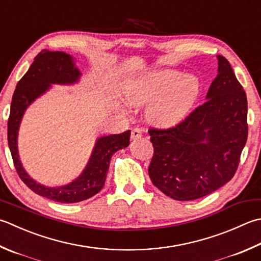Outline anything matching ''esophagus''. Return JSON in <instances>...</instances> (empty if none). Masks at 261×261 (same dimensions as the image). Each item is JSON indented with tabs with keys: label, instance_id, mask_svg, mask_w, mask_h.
Returning a JSON list of instances; mask_svg holds the SVG:
<instances>
[{
	"label": "esophagus",
	"instance_id": "obj_1",
	"mask_svg": "<svg viewBox=\"0 0 261 261\" xmlns=\"http://www.w3.org/2000/svg\"><path fill=\"white\" fill-rule=\"evenodd\" d=\"M141 136H142V132L140 129H138V127H136V129L131 131V139L132 140L139 139V138H141Z\"/></svg>",
	"mask_w": 261,
	"mask_h": 261
}]
</instances>
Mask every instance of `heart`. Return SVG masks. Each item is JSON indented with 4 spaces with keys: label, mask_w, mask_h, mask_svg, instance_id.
Segmentation results:
<instances>
[{
    "label": "heart",
    "mask_w": 261,
    "mask_h": 261,
    "mask_svg": "<svg viewBox=\"0 0 261 261\" xmlns=\"http://www.w3.org/2000/svg\"><path fill=\"white\" fill-rule=\"evenodd\" d=\"M201 93L196 75H183L172 70L151 71L126 86L125 97L136 106L150 104L147 116L161 126H172L190 113Z\"/></svg>",
    "instance_id": "obj_1"
}]
</instances>
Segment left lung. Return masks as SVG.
Listing matches in <instances>:
<instances>
[{
	"label": "left lung",
	"mask_w": 261,
	"mask_h": 261,
	"mask_svg": "<svg viewBox=\"0 0 261 261\" xmlns=\"http://www.w3.org/2000/svg\"><path fill=\"white\" fill-rule=\"evenodd\" d=\"M217 60L218 73L205 103L174 127L148 131L154 147L148 174L175 200H195L226 185L246 146V91L228 61L222 55Z\"/></svg>",
	"instance_id": "obj_1"
}]
</instances>
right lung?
<instances>
[{
  "label": "right lung",
  "mask_w": 261,
  "mask_h": 261,
  "mask_svg": "<svg viewBox=\"0 0 261 261\" xmlns=\"http://www.w3.org/2000/svg\"><path fill=\"white\" fill-rule=\"evenodd\" d=\"M80 76V70L70 54L43 49L17 85L8 121L9 148L20 178L37 195L63 203L83 201L98 193L104 187L112 156L130 144V130L98 138L85 170L72 182L61 187L40 185L25 172L18 151L19 127L25 110L49 90L52 85H73L78 83Z\"/></svg>",
  "instance_id": "right-lung-1"
}]
</instances>
